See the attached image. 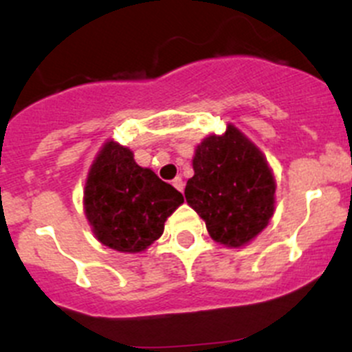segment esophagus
<instances>
[{"mask_svg": "<svg viewBox=\"0 0 352 352\" xmlns=\"http://www.w3.org/2000/svg\"><path fill=\"white\" fill-rule=\"evenodd\" d=\"M172 186L175 187L177 190H180V192H182V190H184V180H182V177H175V179L172 180Z\"/></svg>", "mask_w": 352, "mask_h": 352, "instance_id": "obj_1", "label": "esophagus"}]
</instances>
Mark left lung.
Returning a JSON list of instances; mask_svg holds the SVG:
<instances>
[{
    "instance_id": "left-lung-1",
    "label": "left lung",
    "mask_w": 352,
    "mask_h": 352,
    "mask_svg": "<svg viewBox=\"0 0 352 352\" xmlns=\"http://www.w3.org/2000/svg\"><path fill=\"white\" fill-rule=\"evenodd\" d=\"M192 166L186 201L204 219L212 240L242 247L267 226L274 212V177L264 155L235 126L206 138Z\"/></svg>"
}]
</instances>
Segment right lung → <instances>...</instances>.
<instances>
[{"label": "right lung", "mask_w": 352, "mask_h": 352, "mask_svg": "<svg viewBox=\"0 0 352 352\" xmlns=\"http://www.w3.org/2000/svg\"><path fill=\"white\" fill-rule=\"evenodd\" d=\"M184 202L182 194L133 151L109 141L95 158L85 187V212L102 243L119 252H141L162 236L165 221Z\"/></svg>", "instance_id": "right-lung-1"}]
</instances>
